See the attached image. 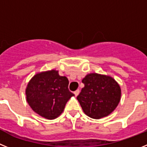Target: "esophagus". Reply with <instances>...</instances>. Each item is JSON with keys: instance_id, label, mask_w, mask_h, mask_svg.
<instances>
[{"instance_id": "esophagus-1", "label": "esophagus", "mask_w": 147, "mask_h": 147, "mask_svg": "<svg viewBox=\"0 0 147 147\" xmlns=\"http://www.w3.org/2000/svg\"><path fill=\"white\" fill-rule=\"evenodd\" d=\"M74 93L75 96H77L78 94L80 93V90H75V91L74 92Z\"/></svg>"}]
</instances>
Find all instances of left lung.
Wrapping results in <instances>:
<instances>
[{"label": "left lung", "instance_id": "1", "mask_svg": "<svg viewBox=\"0 0 147 147\" xmlns=\"http://www.w3.org/2000/svg\"><path fill=\"white\" fill-rule=\"evenodd\" d=\"M85 87L77 96L83 111L92 119L105 117L120 102L121 88L112 77L90 74L82 80Z\"/></svg>", "mask_w": 147, "mask_h": 147}]
</instances>
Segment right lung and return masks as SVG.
I'll return each instance as SVG.
<instances>
[{"instance_id":"obj_1","label":"right lung","mask_w":147,"mask_h":147,"mask_svg":"<svg viewBox=\"0 0 147 147\" xmlns=\"http://www.w3.org/2000/svg\"><path fill=\"white\" fill-rule=\"evenodd\" d=\"M69 82L54 70L40 73L28 82L26 100L35 113L47 119L58 117L74 94L68 90Z\"/></svg>"}]
</instances>
